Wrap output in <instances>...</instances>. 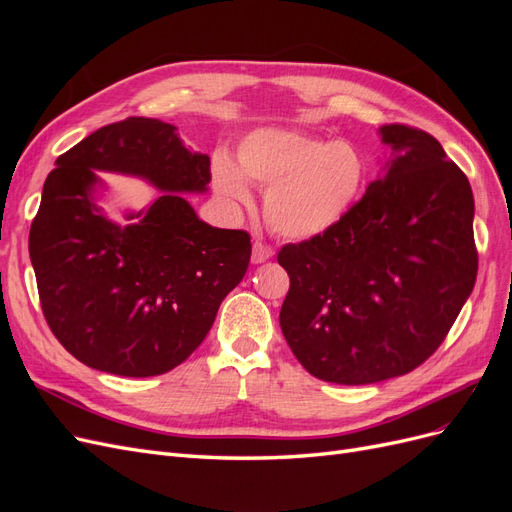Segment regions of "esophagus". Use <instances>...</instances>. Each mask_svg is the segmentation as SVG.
Segmentation results:
<instances>
[{"label":"esophagus","instance_id":"34e87169","mask_svg":"<svg viewBox=\"0 0 512 512\" xmlns=\"http://www.w3.org/2000/svg\"><path fill=\"white\" fill-rule=\"evenodd\" d=\"M271 256H273V250H271L269 245L260 243V241L254 243V247H252V262H254V265H260V262L269 260Z\"/></svg>","mask_w":512,"mask_h":512}]
</instances>
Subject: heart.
Returning a JSON list of instances; mask_svg holds the SVG:
<instances>
[{"instance_id":"heart-1","label":"heart","mask_w":512,"mask_h":512,"mask_svg":"<svg viewBox=\"0 0 512 512\" xmlns=\"http://www.w3.org/2000/svg\"><path fill=\"white\" fill-rule=\"evenodd\" d=\"M369 166L363 151L344 138L265 128L247 134L237 166L213 162V185L235 205H250L247 181L267 192L265 213L277 235L316 239L342 224L359 205Z\"/></svg>"}]
</instances>
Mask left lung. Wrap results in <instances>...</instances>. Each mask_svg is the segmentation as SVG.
Wrapping results in <instances>:
<instances>
[{
	"label": "left lung",
	"instance_id": "obj_1",
	"mask_svg": "<svg viewBox=\"0 0 512 512\" xmlns=\"http://www.w3.org/2000/svg\"><path fill=\"white\" fill-rule=\"evenodd\" d=\"M389 160L348 218L284 245L280 312L309 374L335 384L404 376L444 342L476 282L474 196L431 134L380 128Z\"/></svg>",
	"mask_w": 512,
	"mask_h": 512
}]
</instances>
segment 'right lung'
Here are the masks:
<instances>
[{"mask_svg":"<svg viewBox=\"0 0 512 512\" xmlns=\"http://www.w3.org/2000/svg\"><path fill=\"white\" fill-rule=\"evenodd\" d=\"M29 230V258L51 331L74 359L106 374L149 378L203 344L220 303L247 271L245 230L198 220L183 194H205L209 156L160 119L128 117L59 156ZM145 178L161 196L126 225L105 218L95 175Z\"/></svg>","mask_w":512,"mask_h":512,"instance_id":"1","label":"right lung"}]
</instances>
